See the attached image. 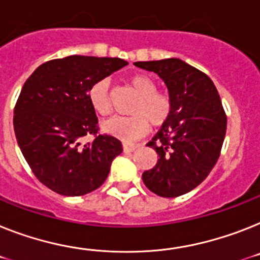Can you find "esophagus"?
Masks as SVG:
<instances>
[{
  "label": "esophagus",
  "instance_id": "esophagus-1",
  "mask_svg": "<svg viewBox=\"0 0 260 260\" xmlns=\"http://www.w3.org/2000/svg\"><path fill=\"white\" fill-rule=\"evenodd\" d=\"M137 148L136 144H123V150L124 152H134Z\"/></svg>",
  "mask_w": 260,
  "mask_h": 260
}]
</instances>
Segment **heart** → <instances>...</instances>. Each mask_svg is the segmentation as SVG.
Returning <instances> with one entry per match:
<instances>
[{"label": "heart", "mask_w": 260, "mask_h": 260, "mask_svg": "<svg viewBox=\"0 0 260 260\" xmlns=\"http://www.w3.org/2000/svg\"><path fill=\"white\" fill-rule=\"evenodd\" d=\"M131 86L139 95V99L132 107V116H113L102 124L106 134L117 137L123 141L140 139L147 134L149 124L152 126L162 125L172 112L171 98L165 93L157 92V86L152 78L137 74L129 79ZM110 83L100 79L89 88L88 100L93 111L102 116L111 112Z\"/></svg>", "instance_id": "obj_1"}]
</instances>
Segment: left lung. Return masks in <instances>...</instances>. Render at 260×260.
I'll return each instance as SVG.
<instances>
[{"label": "left lung", "instance_id": "left-lung-1", "mask_svg": "<svg viewBox=\"0 0 260 260\" xmlns=\"http://www.w3.org/2000/svg\"><path fill=\"white\" fill-rule=\"evenodd\" d=\"M160 76L168 88L172 112L148 147L156 165L143 173L145 186L160 197L182 196L208 177L221 153L228 119L214 83L178 58L135 62Z\"/></svg>", "mask_w": 260, "mask_h": 260}]
</instances>
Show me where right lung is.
<instances>
[{
    "label": "right lung",
    "mask_w": 260,
    "mask_h": 260,
    "mask_svg": "<svg viewBox=\"0 0 260 260\" xmlns=\"http://www.w3.org/2000/svg\"><path fill=\"white\" fill-rule=\"evenodd\" d=\"M128 62L120 58L70 55L43 63L29 76L14 108V132L25 160L43 185L78 197L103 185L113 158L123 152L110 135H98L89 88Z\"/></svg>",
    "instance_id": "right-lung-1"
}]
</instances>
